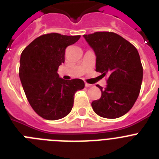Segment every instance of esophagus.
Wrapping results in <instances>:
<instances>
[{
	"label": "esophagus",
	"instance_id": "esophagus-1",
	"mask_svg": "<svg viewBox=\"0 0 159 159\" xmlns=\"http://www.w3.org/2000/svg\"><path fill=\"white\" fill-rule=\"evenodd\" d=\"M92 84H88V83H85V87H86V88H90V87H92Z\"/></svg>",
	"mask_w": 159,
	"mask_h": 159
}]
</instances>
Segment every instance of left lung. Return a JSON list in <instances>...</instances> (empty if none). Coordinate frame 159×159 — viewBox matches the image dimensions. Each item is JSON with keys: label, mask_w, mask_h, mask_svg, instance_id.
I'll return each mask as SVG.
<instances>
[{"label": "left lung", "mask_w": 159, "mask_h": 159, "mask_svg": "<svg viewBox=\"0 0 159 159\" xmlns=\"http://www.w3.org/2000/svg\"><path fill=\"white\" fill-rule=\"evenodd\" d=\"M96 57L95 71L108 75L102 95L94 100V111L101 117L116 119L131 109L139 95L143 70L139 54L133 44L119 35L97 32L84 35Z\"/></svg>", "instance_id": "left-lung-1"}]
</instances>
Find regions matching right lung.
<instances>
[{
    "label": "right lung",
    "mask_w": 159,
    "mask_h": 159,
    "mask_svg": "<svg viewBox=\"0 0 159 159\" xmlns=\"http://www.w3.org/2000/svg\"><path fill=\"white\" fill-rule=\"evenodd\" d=\"M80 36L49 33L35 39L24 49L20 60L19 76L32 109L43 119L57 120L70 113L74 95L84 88L80 79L65 80L59 76L67 46Z\"/></svg>",
    "instance_id": "obj_1"
}]
</instances>
